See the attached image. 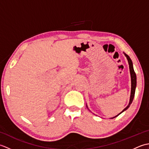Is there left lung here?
<instances>
[{
    "mask_svg": "<svg viewBox=\"0 0 149 149\" xmlns=\"http://www.w3.org/2000/svg\"><path fill=\"white\" fill-rule=\"evenodd\" d=\"M125 56L126 57V58H127V61H128V63H129V71H130V75H131V95H130V99H129V104L127 105V106L125 107V108L123 109L122 112H120L119 114H118L116 116L113 117V118H115V117L118 116L119 115H120L122 113H123V111H125V110H127L130 105L131 104L132 100H133L134 99V94H135V90H136V74L134 72V68H133V64H132V60L131 59L130 57H129L128 55L126 54L124 52ZM86 107L88 109V106L86 104ZM90 110V109H89Z\"/></svg>",
    "mask_w": 149,
    "mask_h": 149,
    "instance_id": "8db88e82",
    "label": "left lung"
}]
</instances>
